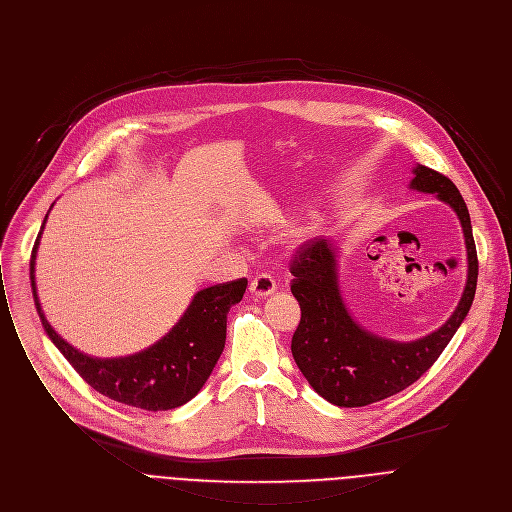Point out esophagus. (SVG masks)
I'll use <instances>...</instances> for the list:
<instances>
[{
    "label": "esophagus",
    "mask_w": 512,
    "mask_h": 512,
    "mask_svg": "<svg viewBox=\"0 0 512 512\" xmlns=\"http://www.w3.org/2000/svg\"><path fill=\"white\" fill-rule=\"evenodd\" d=\"M276 290V280L270 274H258L252 282H250V292L258 298L268 296Z\"/></svg>",
    "instance_id": "34e87169"
}]
</instances>
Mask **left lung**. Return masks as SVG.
<instances>
[{
  "label": "left lung",
  "mask_w": 512,
  "mask_h": 512,
  "mask_svg": "<svg viewBox=\"0 0 512 512\" xmlns=\"http://www.w3.org/2000/svg\"><path fill=\"white\" fill-rule=\"evenodd\" d=\"M412 189L436 193L458 214L468 254V280L454 315L434 333L412 343L377 337L359 327L339 290L337 248L323 238L304 242L290 260V290L300 304V323L292 335V357L327 401L339 407H361L395 395L418 381L442 355L466 319L478 278V256L472 224L458 187L442 173L414 167Z\"/></svg>",
  "instance_id": "obj_1"
}]
</instances>
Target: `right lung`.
<instances>
[{
	"label": "right lung",
	"mask_w": 512,
	"mask_h": 512,
	"mask_svg": "<svg viewBox=\"0 0 512 512\" xmlns=\"http://www.w3.org/2000/svg\"><path fill=\"white\" fill-rule=\"evenodd\" d=\"M42 230L36 238L30 260L36 311L46 335L76 369V373L105 397L147 412L173 410V407H179L195 397L203 383L208 381L224 351L228 311L232 304L242 300L248 280L238 278L199 290L179 323L153 347L129 357L96 359L68 345L50 327L40 309L34 264Z\"/></svg>",
	"instance_id": "1"
}]
</instances>
